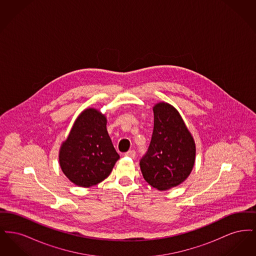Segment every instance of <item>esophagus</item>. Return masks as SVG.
<instances>
[{
    "instance_id": "34e87169",
    "label": "esophagus",
    "mask_w": 256,
    "mask_h": 256,
    "mask_svg": "<svg viewBox=\"0 0 256 256\" xmlns=\"http://www.w3.org/2000/svg\"><path fill=\"white\" fill-rule=\"evenodd\" d=\"M135 154H136L135 150H128V152H126L124 156H130V158H135Z\"/></svg>"
}]
</instances>
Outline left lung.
<instances>
[{
	"instance_id": "obj_1",
	"label": "left lung",
	"mask_w": 256,
	"mask_h": 256,
	"mask_svg": "<svg viewBox=\"0 0 256 256\" xmlns=\"http://www.w3.org/2000/svg\"><path fill=\"white\" fill-rule=\"evenodd\" d=\"M154 124L148 152L140 160L146 182L159 191L182 184L195 165V140L180 112L168 102L154 106Z\"/></svg>"
}]
</instances>
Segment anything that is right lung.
Masks as SVG:
<instances>
[{
    "label": "right lung",
    "mask_w": 256,
    "mask_h": 256,
    "mask_svg": "<svg viewBox=\"0 0 256 256\" xmlns=\"http://www.w3.org/2000/svg\"><path fill=\"white\" fill-rule=\"evenodd\" d=\"M106 117L86 108L62 142L58 160L63 174L74 185L91 187L104 180L120 158L106 130Z\"/></svg>",
    "instance_id": "1"
}]
</instances>
